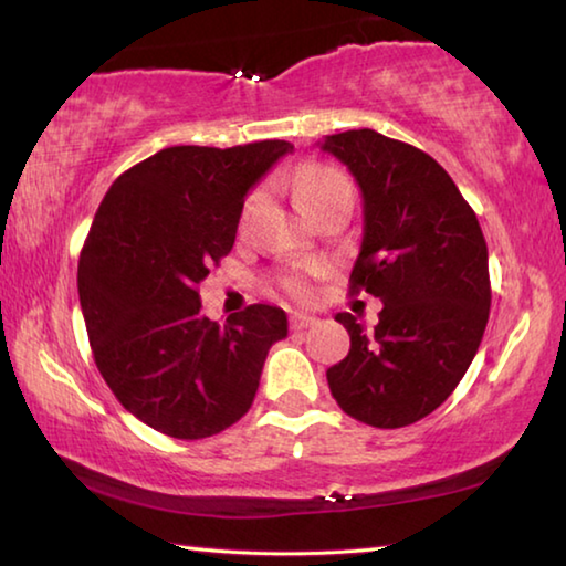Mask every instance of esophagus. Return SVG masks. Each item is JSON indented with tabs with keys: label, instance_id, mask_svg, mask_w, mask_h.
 Returning a JSON list of instances; mask_svg holds the SVG:
<instances>
[{
	"label": "esophagus",
	"instance_id": "obj_1",
	"mask_svg": "<svg viewBox=\"0 0 566 566\" xmlns=\"http://www.w3.org/2000/svg\"><path fill=\"white\" fill-rule=\"evenodd\" d=\"M314 324H317V317H310V314H304V312H294L292 317H290V327L294 332H302L306 327H314Z\"/></svg>",
	"mask_w": 566,
	"mask_h": 566
}]
</instances>
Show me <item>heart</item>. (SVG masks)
<instances>
[{
  "label": "heart",
  "instance_id": "heart-1",
  "mask_svg": "<svg viewBox=\"0 0 566 566\" xmlns=\"http://www.w3.org/2000/svg\"><path fill=\"white\" fill-rule=\"evenodd\" d=\"M337 195H352V185H349V179L342 175V171L332 169V167L317 165V167L304 169L300 179H296V185H294V197H296V202L302 205L304 212H306V209H312L314 205L324 202V199L337 197ZM262 199H264L262 189H256V191H252V195H249L247 205L242 209V227L249 224V219L254 217L256 207L262 205ZM324 272H327V266L319 264V262L304 264V266H300V270H294V272L284 276V290L290 292L292 296H296V300H310V296H312L310 280H312V276L324 274Z\"/></svg>",
  "mask_w": 566,
  "mask_h": 566
}]
</instances>
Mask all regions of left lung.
<instances>
[{
  "instance_id": "left-lung-1",
  "label": "left lung",
  "mask_w": 566,
  "mask_h": 566,
  "mask_svg": "<svg viewBox=\"0 0 566 566\" xmlns=\"http://www.w3.org/2000/svg\"><path fill=\"white\" fill-rule=\"evenodd\" d=\"M347 165L364 199L349 290L381 300L367 332L337 314L352 347L327 369L332 397L379 429L415 424L462 381L490 319V262L474 209L424 151L375 129L319 142Z\"/></svg>"
}]
</instances>
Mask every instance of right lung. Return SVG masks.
<instances>
[{"instance_id": "add662e5", "label": "right lung", "mask_w": 566, "mask_h": 566, "mask_svg": "<svg viewBox=\"0 0 566 566\" xmlns=\"http://www.w3.org/2000/svg\"><path fill=\"white\" fill-rule=\"evenodd\" d=\"M294 147H167L114 179L80 256V304L94 361L114 397L175 439H205L252 407L280 306L217 324L197 286L232 252L244 197Z\"/></svg>"}]
</instances>
